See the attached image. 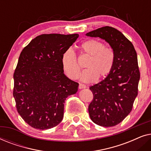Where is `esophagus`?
Returning a JSON list of instances; mask_svg holds the SVG:
<instances>
[{
    "instance_id": "34e87169",
    "label": "esophagus",
    "mask_w": 151,
    "mask_h": 151,
    "mask_svg": "<svg viewBox=\"0 0 151 151\" xmlns=\"http://www.w3.org/2000/svg\"><path fill=\"white\" fill-rule=\"evenodd\" d=\"M78 87H79L80 89H82V88H86V86L84 85V84H79V86H78Z\"/></svg>"
}]
</instances>
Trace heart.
<instances>
[{"mask_svg": "<svg viewBox=\"0 0 151 151\" xmlns=\"http://www.w3.org/2000/svg\"><path fill=\"white\" fill-rule=\"evenodd\" d=\"M80 50L89 56L84 67L86 69L81 74V80L84 82H92L97 78H104L111 73L115 66L116 55L112 47L104 46L101 41L90 39L80 45ZM63 69L68 77L76 80L80 73V67L76 53L67 49L61 58Z\"/></svg>", "mask_w": 151, "mask_h": 151, "instance_id": "1", "label": "heart"}]
</instances>
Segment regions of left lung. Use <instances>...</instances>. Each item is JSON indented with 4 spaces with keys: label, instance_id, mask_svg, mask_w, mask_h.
<instances>
[{
    "label": "left lung",
    "instance_id": "8db88e82",
    "mask_svg": "<svg viewBox=\"0 0 151 151\" xmlns=\"http://www.w3.org/2000/svg\"><path fill=\"white\" fill-rule=\"evenodd\" d=\"M86 35L104 39L116 55L111 73L90 87L93 98L88 109L91 119L96 124L114 127L131 113L137 96L140 73L137 53L131 41L111 27H102Z\"/></svg>",
    "mask_w": 151,
    "mask_h": 151
}]
</instances>
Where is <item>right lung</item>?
<instances>
[{"instance_id": "add662e5", "label": "right lung", "mask_w": 151, "mask_h": 151, "mask_svg": "<svg viewBox=\"0 0 151 151\" xmlns=\"http://www.w3.org/2000/svg\"><path fill=\"white\" fill-rule=\"evenodd\" d=\"M78 36L42 34L20 53L14 73L13 96L18 113L34 129L45 130L59 124L66 98L77 92L78 83L64 74L61 58Z\"/></svg>"}]
</instances>
